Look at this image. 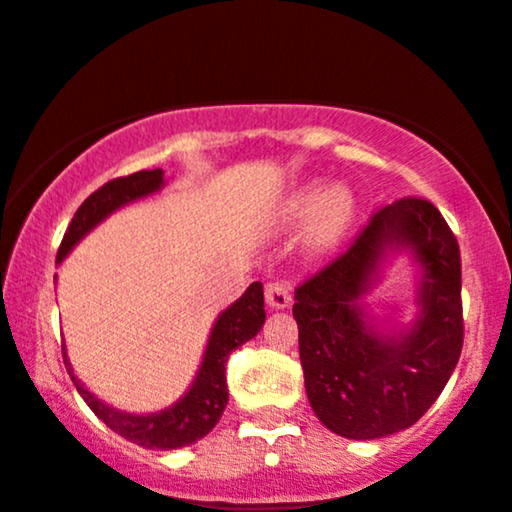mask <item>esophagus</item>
<instances>
[{
    "instance_id": "1",
    "label": "esophagus",
    "mask_w": 512,
    "mask_h": 512,
    "mask_svg": "<svg viewBox=\"0 0 512 512\" xmlns=\"http://www.w3.org/2000/svg\"><path fill=\"white\" fill-rule=\"evenodd\" d=\"M264 296H267L269 308H289L291 305V284L289 281H269L267 289H264Z\"/></svg>"
}]
</instances>
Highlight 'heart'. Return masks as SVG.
I'll return each instance as SVG.
<instances>
[{"instance_id": "b5f03b06", "label": "heart", "mask_w": 512, "mask_h": 512, "mask_svg": "<svg viewBox=\"0 0 512 512\" xmlns=\"http://www.w3.org/2000/svg\"><path fill=\"white\" fill-rule=\"evenodd\" d=\"M291 221H310V238L315 245L325 248L344 233L346 223L354 216V197L346 187H325L310 185L291 197L286 209Z\"/></svg>"}]
</instances>
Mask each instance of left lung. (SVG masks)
Listing matches in <instances>:
<instances>
[{
    "label": "left lung",
    "mask_w": 512,
    "mask_h": 512,
    "mask_svg": "<svg viewBox=\"0 0 512 512\" xmlns=\"http://www.w3.org/2000/svg\"><path fill=\"white\" fill-rule=\"evenodd\" d=\"M387 247H411L425 267L422 317L399 340L380 338L355 301ZM293 317L310 407L332 433L373 440L409 428L448 385L462 354V260L448 221L424 197L378 209L296 289Z\"/></svg>",
    "instance_id": "8db88e82"
}]
</instances>
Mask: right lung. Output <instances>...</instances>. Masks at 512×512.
I'll return each mask as SVG.
<instances>
[{"mask_svg":"<svg viewBox=\"0 0 512 512\" xmlns=\"http://www.w3.org/2000/svg\"><path fill=\"white\" fill-rule=\"evenodd\" d=\"M163 187V170H139V173L125 175V178L108 180L103 187H98L93 195L84 199L79 209H76L72 223H69L67 233H64L60 250H57V262L67 255L69 250L79 243L81 238L91 231L96 223H101L110 211H115L122 204L134 202V199L151 195V192ZM264 325V293L260 281H252L248 291L238 298L228 310H223L216 320L214 330H211L207 351H204L202 368H199L195 383L190 392L175 402L173 407L158 411V414L134 416L117 411L108 404L93 397L79 380L74 378L72 368H69L67 354H64V366H67L72 383L84 402L91 407L98 419L105 421L117 436L132 440V443L142 445V448L156 450H175L185 448V445L197 443L204 438L216 421L221 419L223 409L228 404V385H226V366L231 351H236L240 344L255 337Z\"/></svg>","mask_w":512,"mask_h":512,"instance_id":"right-lung-1","label":"right lung"}]
</instances>
